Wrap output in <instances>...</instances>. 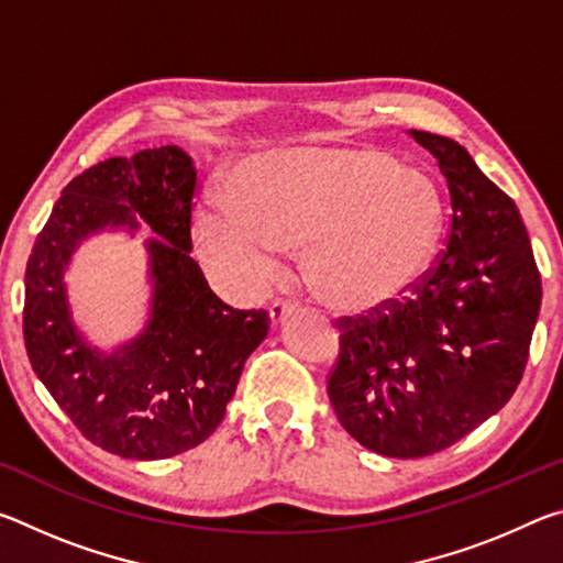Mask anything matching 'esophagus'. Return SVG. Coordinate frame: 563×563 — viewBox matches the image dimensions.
<instances>
[{
  "label": "esophagus",
  "instance_id": "34e87169",
  "mask_svg": "<svg viewBox=\"0 0 563 563\" xmlns=\"http://www.w3.org/2000/svg\"><path fill=\"white\" fill-rule=\"evenodd\" d=\"M298 310V302H290V300H275L271 308H268V316L273 325H280L285 322V318H290L292 312Z\"/></svg>",
  "mask_w": 563,
  "mask_h": 563
}]
</instances>
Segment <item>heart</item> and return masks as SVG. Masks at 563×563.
Here are the masks:
<instances>
[{
    "mask_svg": "<svg viewBox=\"0 0 563 563\" xmlns=\"http://www.w3.org/2000/svg\"><path fill=\"white\" fill-rule=\"evenodd\" d=\"M231 208L206 206L194 235L247 285L300 251L310 292L330 310L367 312L412 288L442 233L444 201L427 170L365 146H295L241 161Z\"/></svg>",
    "mask_w": 563,
    "mask_h": 563,
    "instance_id": "heart-1",
    "label": "heart"
}]
</instances>
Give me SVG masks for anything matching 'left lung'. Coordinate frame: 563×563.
<instances>
[{
	"mask_svg": "<svg viewBox=\"0 0 563 563\" xmlns=\"http://www.w3.org/2000/svg\"><path fill=\"white\" fill-rule=\"evenodd\" d=\"M450 186L446 245L402 298L338 318L328 395L350 437L385 456L442 452L509 402L527 367L541 275L511 198L466 148L409 131Z\"/></svg>",
	"mask_w": 563,
	"mask_h": 563,
	"instance_id": "1",
	"label": "left lung"
}]
</instances>
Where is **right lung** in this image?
Here are the masks:
<instances>
[{"label": "right lung", "mask_w": 563, "mask_h": 563, "mask_svg": "<svg viewBox=\"0 0 563 563\" xmlns=\"http://www.w3.org/2000/svg\"><path fill=\"white\" fill-rule=\"evenodd\" d=\"M196 166L178 146L107 158L62 190L26 263L24 345L36 377L101 450L166 460L216 432L251 352L271 330L265 310H235L190 258ZM139 212L152 242L155 305L147 330L113 356L86 345L68 316L63 268L81 236Z\"/></svg>", "instance_id": "1"}]
</instances>
